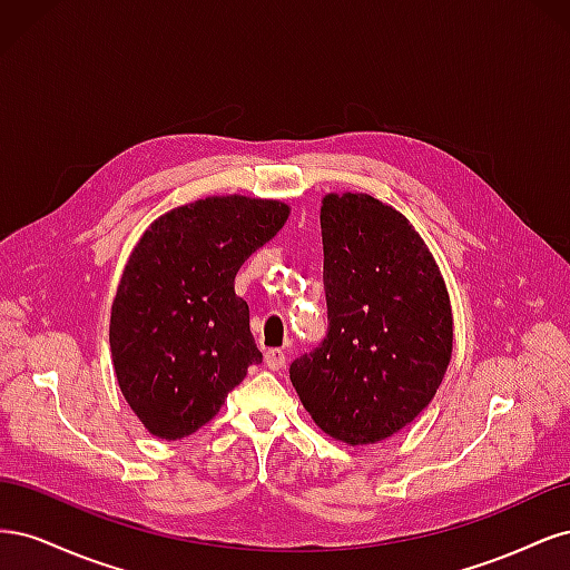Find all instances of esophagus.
I'll return each mask as SVG.
<instances>
[{"mask_svg": "<svg viewBox=\"0 0 570 570\" xmlns=\"http://www.w3.org/2000/svg\"><path fill=\"white\" fill-rule=\"evenodd\" d=\"M264 364H266L271 371H281V368L287 364V356H285V352H281V350H268V352L264 354Z\"/></svg>", "mask_w": 570, "mask_h": 570, "instance_id": "esophagus-1", "label": "esophagus"}]
</instances>
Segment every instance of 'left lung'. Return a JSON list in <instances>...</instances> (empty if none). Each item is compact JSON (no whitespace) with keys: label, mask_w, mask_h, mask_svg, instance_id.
<instances>
[{"label":"left lung","mask_w":570,"mask_h":570,"mask_svg":"<svg viewBox=\"0 0 570 570\" xmlns=\"http://www.w3.org/2000/svg\"><path fill=\"white\" fill-rule=\"evenodd\" d=\"M327 333L289 381L331 438L375 444L433 400L452 358V304L421 235L371 195L321 204Z\"/></svg>","instance_id":"8db88e82"}]
</instances>
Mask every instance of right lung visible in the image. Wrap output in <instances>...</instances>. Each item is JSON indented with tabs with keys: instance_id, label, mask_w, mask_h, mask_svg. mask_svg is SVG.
<instances>
[{
	"instance_id": "add662e5",
	"label": "right lung",
	"mask_w": 570,
	"mask_h": 570,
	"mask_svg": "<svg viewBox=\"0 0 570 570\" xmlns=\"http://www.w3.org/2000/svg\"><path fill=\"white\" fill-rule=\"evenodd\" d=\"M287 216L275 199L206 197L159 216L135 245L109 342L120 392L151 435L197 433L262 361L235 275Z\"/></svg>"
}]
</instances>
